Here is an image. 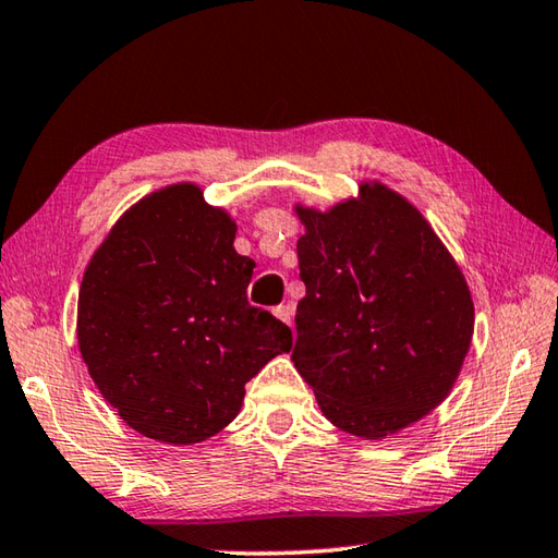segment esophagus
Returning <instances> with one entry per match:
<instances>
[{"mask_svg": "<svg viewBox=\"0 0 558 558\" xmlns=\"http://www.w3.org/2000/svg\"><path fill=\"white\" fill-rule=\"evenodd\" d=\"M271 313H275L277 320H281L283 325H289V327L293 325V308H291V305H277V308Z\"/></svg>", "mask_w": 558, "mask_h": 558, "instance_id": "1", "label": "esophagus"}]
</instances>
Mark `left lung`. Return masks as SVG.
Returning a JSON list of instances; mask_svg holds the SVG:
<instances>
[{"label": "left lung", "instance_id": "8db88e82", "mask_svg": "<svg viewBox=\"0 0 558 558\" xmlns=\"http://www.w3.org/2000/svg\"><path fill=\"white\" fill-rule=\"evenodd\" d=\"M293 211L305 229L293 366L339 430L400 434L458 383L474 335L468 279L426 216L380 180L325 211Z\"/></svg>", "mask_w": 558, "mask_h": 558}]
</instances>
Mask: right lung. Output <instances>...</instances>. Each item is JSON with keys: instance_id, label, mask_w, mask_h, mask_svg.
<instances>
[{"instance_id": "right-lung-1", "label": "right lung", "mask_w": 558, "mask_h": 558, "mask_svg": "<svg viewBox=\"0 0 558 558\" xmlns=\"http://www.w3.org/2000/svg\"><path fill=\"white\" fill-rule=\"evenodd\" d=\"M235 219L195 183L134 202L96 247L76 342L98 392L136 434L195 446L229 426L245 383L289 354L291 329L247 303L255 263Z\"/></svg>"}]
</instances>
